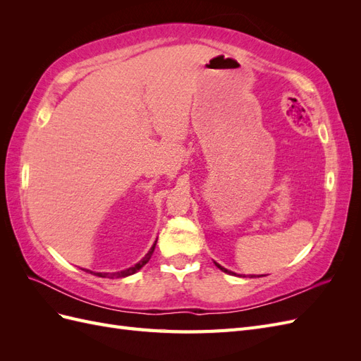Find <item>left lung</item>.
<instances>
[{
  "mask_svg": "<svg viewBox=\"0 0 361 361\" xmlns=\"http://www.w3.org/2000/svg\"><path fill=\"white\" fill-rule=\"evenodd\" d=\"M215 265H216V267H218V268H220V269H221V271H224V272H227V274H235V272H232V271H228V269H226V268H223V267H221V265H218V264H216V262H215ZM251 277H253V276H251Z\"/></svg>",
  "mask_w": 361,
  "mask_h": 361,
  "instance_id": "8db88e82",
  "label": "left lung"
}]
</instances>
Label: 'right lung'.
Wrapping results in <instances>:
<instances>
[{
    "mask_svg": "<svg viewBox=\"0 0 361 361\" xmlns=\"http://www.w3.org/2000/svg\"><path fill=\"white\" fill-rule=\"evenodd\" d=\"M155 245H157V243L152 245V248L149 250V253L141 259L138 264H135L134 267H130V268H126V269H123V271H117V272H94V276H99V277H108V279H122V277H128V276H133V274H135L137 271H140L141 268H143L147 262H149V259L152 257V253H154V250H155ZM89 271V269H87ZM90 272H93V271H90Z\"/></svg>",
    "mask_w": 361,
    "mask_h": 361,
    "instance_id": "obj_1",
    "label": "right lung"
}]
</instances>
